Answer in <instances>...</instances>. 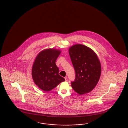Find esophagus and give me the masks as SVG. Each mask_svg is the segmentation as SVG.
I'll list each match as a JSON object with an SVG mask.
<instances>
[{"mask_svg": "<svg viewBox=\"0 0 128 128\" xmlns=\"http://www.w3.org/2000/svg\"><path fill=\"white\" fill-rule=\"evenodd\" d=\"M65 81H66V82H67V81H68V78H67L66 77H65Z\"/></svg>", "mask_w": 128, "mask_h": 128, "instance_id": "obj_1", "label": "esophagus"}]
</instances>
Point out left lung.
Here are the masks:
<instances>
[{
	"mask_svg": "<svg viewBox=\"0 0 128 128\" xmlns=\"http://www.w3.org/2000/svg\"><path fill=\"white\" fill-rule=\"evenodd\" d=\"M68 52L76 72L71 86L80 95L88 93L96 87L100 78L99 59L92 49L82 44L73 45Z\"/></svg>",
	"mask_w": 128,
	"mask_h": 128,
	"instance_id": "8db88e82",
	"label": "left lung"
}]
</instances>
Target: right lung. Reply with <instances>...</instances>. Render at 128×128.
<instances>
[{"label": "right lung", "mask_w": 128, "mask_h": 128, "mask_svg": "<svg viewBox=\"0 0 128 128\" xmlns=\"http://www.w3.org/2000/svg\"><path fill=\"white\" fill-rule=\"evenodd\" d=\"M61 52L59 49L48 48L40 52L35 59L32 76L35 84L45 92L54 89L65 80L59 74L55 62Z\"/></svg>", "instance_id": "1"}]
</instances>
